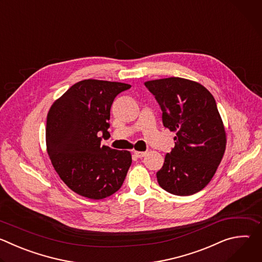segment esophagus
Masks as SVG:
<instances>
[{"instance_id": "34e87169", "label": "esophagus", "mask_w": 262, "mask_h": 262, "mask_svg": "<svg viewBox=\"0 0 262 262\" xmlns=\"http://www.w3.org/2000/svg\"><path fill=\"white\" fill-rule=\"evenodd\" d=\"M135 154V156L137 157V158H140V159H142V158H144L145 156H146V151H135L134 152Z\"/></svg>"}]
</instances>
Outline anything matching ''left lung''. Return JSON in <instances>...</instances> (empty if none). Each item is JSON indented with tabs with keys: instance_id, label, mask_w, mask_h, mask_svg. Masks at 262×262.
Wrapping results in <instances>:
<instances>
[{
	"instance_id": "left-lung-1",
	"label": "left lung",
	"mask_w": 262,
	"mask_h": 262,
	"mask_svg": "<svg viewBox=\"0 0 262 262\" xmlns=\"http://www.w3.org/2000/svg\"><path fill=\"white\" fill-rule=\"evenodd\" d=\"M163 111L164 126L176 133L175 146L157 173L161 188L177 196L198 193L209 183L226 149V132L211 93L182 78L144 83Z\"/></svg>"
}]
</instances>
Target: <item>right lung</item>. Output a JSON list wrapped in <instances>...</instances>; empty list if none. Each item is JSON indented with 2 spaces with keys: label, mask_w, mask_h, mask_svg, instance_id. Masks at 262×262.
Segmentation results:
<instances>
[{
  "label": "right lung",
  "mask_w": 262,
  "mask_h": 262,
  "mask_svg": "<svg viewBox=\"0 0 262 262\" xmlns=\"http://www.w3.org/2000/svg\"><path fill=\"white\" fill-rule=\"evenodd\" d=\"M130 87L118 82L83 80L52 104L47 119V150L56 172L74 193L99 200L121 188L132 155L100 145L98 136H110L112 103Z\"/></svg>",
  "instance_id": "right-lung-1"
}]
</instances>
